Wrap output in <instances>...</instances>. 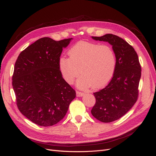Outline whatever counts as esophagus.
Returning <instances> with one entry per match:
<instances>
[{
    "mask_svg": "<svg viewBox=\"0 0 156 156\" xmlns=\"http://www.w3.org/2000/svg\"><path fill=\"white\" fill-rule=\"evenodd\" d=\"M76 94H77V97H82V96H83L84 95V93L79 92V91H76Z\"/></svg>",
    "mask_w": 156,
    "mask_h": 156,
    "instance_id": "34e87169",
    "label": "esophagus"
}]
</instances>
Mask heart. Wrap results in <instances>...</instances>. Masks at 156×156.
<instances>
[{
    "mask_svg": "<svg viewBox=\"0 0 156 156\" xmlns=\"http://www.w3.org/2000/svg\"><path fill=\"white\" fill-rule=\"evenodd\" d=\"M68 55L69 58L61 56L58 59L60 73L68 84H72L80 72L83 75L77 81L80 88L100 89L110 82L116 64L115 53L110 46L81 41L69 50Z\"/></svg>",
    "mask_w": 156,
    "mask_h": 156,
    "instance_id": "1",
    "label": "heart"
}]
</instances>
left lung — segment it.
Returning a JSON list of instances; mask_svg holds the SVG:
<instances>
[{"mask_svg": "<svg viewBox=\"0 0 156 156\" xmlns=\"http://www.w3.org/2000/svg\"><path fill=\"white\" fill-rule=\"evenodd\" d=\"M92 38L108 42L116 55L113 77L107 87L94 93L96 103L91 110L94 117L108 123L120 119L134 105L138 97L141 68L133 47L121 37L107 34Z\"/></svg>", "mask_w": 156, "mask_h": 156, "instance_id": "obj_1", "label": "left lung"}]
</instances>
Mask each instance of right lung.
<instances>
[{"mask_svg":"<svg viewBox=\"0 0 156 156\" xmlns=\"http://www.w3.org/2000/svg\"><path fill=\"white\" fill-rule=\"evenodd\" d=\"M73 38L55 41L41 37L19 55L12 87L22 114L40 126H51L62 120L76 92L64 81L58 59Z\"/></svg>","mask_w":156,"mask_h":156,"instance_id":"right-lung-1","label":"right lung"}]
</instances>
